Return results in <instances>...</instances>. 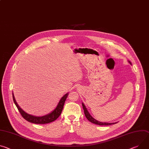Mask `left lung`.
Masks as SVG:
<instances>
[{
	"mask_svg": "<svg viewBox=\"0 0 149 149\" xmlns=\"http://www.w3.org/2000/svg\"><path fill=\"white\" fill-rule=\"evenodd\" d=\"M82 105H83V109H84V114L86 117L87 118V119L90 121L91 123H93V124H95L96 125H110L112 124H115V123H101V122H99L96 119H94L89 113V112H88V111L87 110V108L86 107V106H84V103H82Z\"/></svg>",
	"mask_w": 149,
	"mask_h": 149,
	"instance_id": "8db88e82",
	"label": "left lung"
}]
</instances>
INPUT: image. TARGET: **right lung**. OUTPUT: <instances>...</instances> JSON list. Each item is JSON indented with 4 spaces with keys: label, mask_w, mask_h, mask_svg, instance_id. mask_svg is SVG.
Wrapping results in <instances>:
<instances>
[{
    "label": "right lung",
    "mask_w": 149,
    "mask_h": 149,
    "mask_svg": "<svg viewBox=\"0 0 149 149\" xmlns=\"http://www.w3.org/2000/svg\"><path fill=\"white\" fill-rule=\"evenodd\" d=\"M12 96H13V102H14L16 106L17 107L18 109L19 112H20L21 116L27 121L30 122V123H33V124H48L50 123H52V122L55 120L61 114V112L62 111L63 105L65 103V102L66 99V97L68 95V93H66V94L61 98L60 100L57 107L55 108V109L52 112L50 113L43 116H34L31 115H29L28 113H25L22 109H21V108L18 105L14 96H13V94L12 93Z\"/></svg>",
    "instance_id": "add662e5"
}]
</instances>
